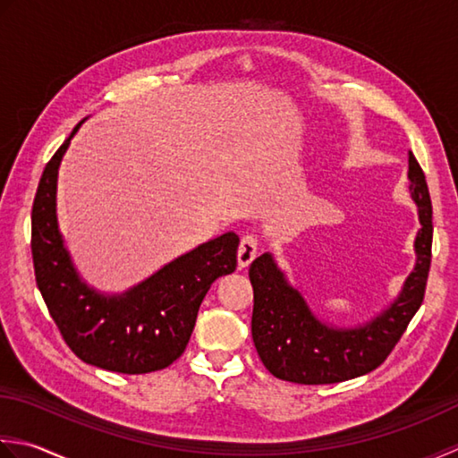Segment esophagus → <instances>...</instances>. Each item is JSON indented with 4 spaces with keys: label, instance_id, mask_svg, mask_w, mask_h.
<instances>
[{
    "label": "esophagus",
    "instance_id": "obj_1",
    "mask_svg": "<svg viewBox=\"0 0 458 458\" xmlns=\"http://www.w3.org/2000/svg\"><path fill=\"white\" fill-rule=\"evenodd\" d=\"M257 250H259V242L257 237L253 235H245L241 239V245H239V253H237V260H239V267L245 268L250 263H253V259L257 257Z\"/></svg>",
    "mask_w": 458,
    "mask_h": 458
}]
</instances>
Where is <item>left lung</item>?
<instances>
[{
    "instance_id": "1",
    "label": "left lung",
    "mask_w": 458,
    "mask_h": 458,
    "mask_svg": "<svg viewBox=\"0 0 458 458\" xmlns=\"http://www.w3.org/2000/svg\"><path fill=\"white\" fill-rule=\"evenodd\" d=\"M407 177L421 225L413 245L415 267L395 301L363 324L342 328L324 322L273 255L263 253L253 260L249 268L255 294L250 332L260 361L275 377L304 386L340 384L373 371L395 348L423 302L433 242L431 198L413 154H409Z\"/></svg>"
}]
</instances>
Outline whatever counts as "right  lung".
I'll list each match as a JSON object with an SVG mask.
<instances>
[{"label": "right lung", "instance_id": "add662e5", "mask_svg": "<svg viewBox=\"0 0 458 458\" xmlns=\"http://www.w3.org/2000/svg\"><path fill=\"white\" fill-rule=\"evenodd\" d=\"M82 124V123H81ZM45 165L31 211L35 281L51 318L77 356L108 371L150 373L182 356L211 284L237 267L239 235L198 245L120 294L82 281L57 219V180L79 126Z\"/></svg>", "mask_w": 458, "mask_h": 458}]
</instances>
